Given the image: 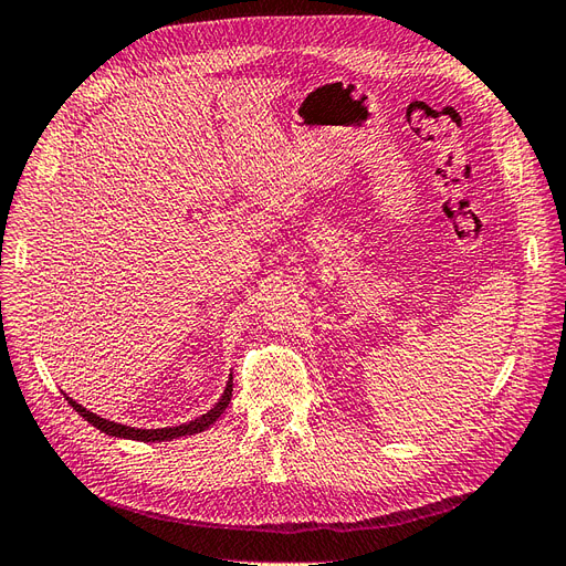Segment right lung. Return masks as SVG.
Wrapping results in <instances>:
<instances>
[{
  "label": "right lung",
  "instance_id": "right-lung-1",
  "mask_svg": "<svg viewBox=\"0 0 566 566\" xmlns=\"http://www.w3.org/2000/svg\"><path fill=\"white\" fill-rule=\"evenodd\" d=\"M231 395H233V374H231V378H228V384H226V390H223V395H221V400H219L217 405H213V407L207 411V415L197 417V419L190 421V423L174 426V429H130V426L106 421V419L93 415V411H87L85 407H81L78 402L71 400V397H66V400H69V405H71L75 411H78V415H81L85 421L97 426V429L104 431V433L116 436V438H128V440L161 442V440H171V438H180V436H192V433H200V431L209 429V426H211L213 421H217V419L223 415V411H226L228 402H231Z\"/></svg>",
  "mask_w": 566,
  "mask_h": 566
}]
</instances>
